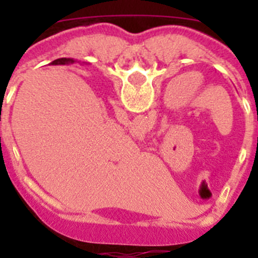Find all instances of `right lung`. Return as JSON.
<instances>
[{
    "label": "right lung",
    "instance_id": "add662e5",
    "mask_svg": "<svg viewBox=\"0 0 258 258\" xmlns=\"http://www.w3.org/2000/svg\"><path fill=\"white\" fill-rule=\"evenodd\" d=\"M74 59H70V58H60V59H56V60L52 61V64H70V63H74Z\"/></svg>",
    "mask_w": 258,
    "mask_h": 258
}]
</instances>
